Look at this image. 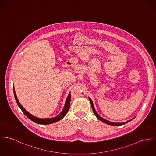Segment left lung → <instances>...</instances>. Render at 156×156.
I'll list each match as a JSON object with an SVG mask.
<instances>
[{"instance_id": "left-lung-1", "label": "left lung", "mask_w": 156, "mask_h": 156, "mask_svg": "<svg viewBox=\"0 0 156 156\" xmlns=\"http://www.w3.org/2000/svg\"><path fill=\"white\" fill-rule=\"evenodd\" d=\"M89 101H90V104H91V108H92L93 111V112H94V115L96 116V117H97L99 120H100L101 121L104 122L106 123V124H107L112 125V126H121V125H123V124H125L127 123V122H129V121H132V120L133 119H131V120H128V121H126V122H111V121L106 120H105V119H103L102 117H101V116H100V115L97 113V112L96 111L95 108H94V105H93V102H92V101H91V99L90 98H89Z\"/></svg>"}]
</instances>
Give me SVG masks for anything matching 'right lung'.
Returning <instances> with one entry per match:
<instances>
[{
    "label": "right lung",
    "instance_id": "right-lung-1",
    "mask_svg": "<svg viewBox=\"0 0 156 156\" xmlns=\"http://www.w3.org/2000/svg\"><path fill=\"white\" fill-rule=\"evenodd\" d=\"M13 91H14V96H15V99L16 100L17 104L18 106L20 108V109H21V111H23V112L32 121H34L37 124H51L57 121H58L60 120L61 119H62L65 115L68 113L69 109L70 102V93H69L68 96L67 98V99L66 101L65 105L64 106L63 109L62 110V111L56 117H53V118H48V119H39L37 117H36L35 116H34L33 115L30 114L29 112H28L23 106L19 102L18 100L17 97L16 96V91L14 90V88H13Z\"/></svg>",
    "mask_w": 156,
    "mask_h": 156
}]
</instances>
